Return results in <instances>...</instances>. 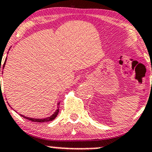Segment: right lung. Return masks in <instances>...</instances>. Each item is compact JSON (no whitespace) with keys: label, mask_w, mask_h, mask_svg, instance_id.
<instances>
[{"label":"right lung","mask_w":152,"mask_h":152,"mask_svg":"<svg viewBox=\"0 0 152 152\" xmlns=\"http://www.w3.org/2000/svg\"><path fill=\"white\" fill-rule=\"evenodd\" d=\"M6 60H7V58H6V61H5V62H4V64H3V68H4V67H5V65H6ZM0 71H1V66H0ZM2 72H3V71H2ZM57 104H58V109L56 110V112H55V113H53V115H51L50 116L47 117V118H29V117L24 116V115H20L22 116L23 118H26V119L29 120V121H32V122L44 123V122H48V121H53V120H54L55 118H56V117H57L58 113H59V105H60V102H58Z\"/></svg>","instance_id":"right-lung-1"}]
</instances>
